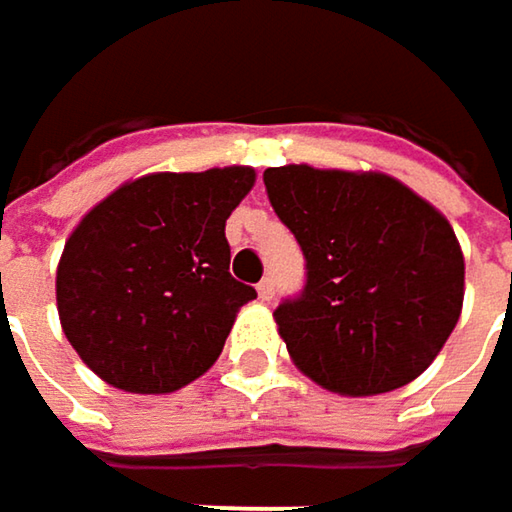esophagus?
Instances as JSON below:
<instances>
[{
	"instance_id": "obj_1",
	"label": "esophagus",
	"mask_w": 512,
	"mask_h": 512,
	"mask_svg": "<svg viewBox=\"0 0 512 512\" xmlns=\"http://www.w3.org/2000/svg\"><path fill=\"white\" fill-rule=\"evenodd\" d=\"M257 296H260V302H272V299H275V284H272V278H263V281L257 284Z\"/></svg>"
}]
</instances>
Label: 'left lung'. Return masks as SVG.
I'll return each mask as SVG.
<instances>
[{
	"instance_id": "obj_1",
	"label": "left lung",
	"mask_w": 512,
	"mask_h": 512,
	"mask_svg": "<svg viewBox=\"0 0 512 512\" xmlns=\"http://www.w3.org/2000/svg\"><path fill=\"white\" fill-rule=\"evenodd\" d=\"M263 183L308 260L302 296L272 314L293 364L344 397L418 379L465 296V257L445 213L382 171L293 162L266 168Z\"/></svg>"
}]
</instances>
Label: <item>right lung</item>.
I'll use <instances>...</instances> for the list:
<instances>
[{"label": "right lung", "instance_id": "add662e5", "mask_svg": "<svg viewBox=\"0 0 512 512\" xmlns=\"http://www.w3.org/2000/svg\"><path fill=\"white\" fill-rule=\"evenodd\" d=\"M255 180L252 165L142 174L70 231L55 269L58 320L106 385L171 394L216 364L257 296L231 278L225 240Z\"/></svg>", "mask_w": 512, "mask_h": 512}]
</instances>
